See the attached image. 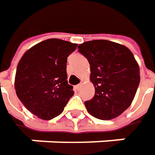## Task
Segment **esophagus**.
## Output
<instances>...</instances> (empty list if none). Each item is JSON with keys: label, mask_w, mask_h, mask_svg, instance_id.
I'll return each instance as SVG.
<instances>
[{"label": "esophagus", "mask_w": 155, "mask_h": 155, "mask_svg": "<svg viewBox=\"0 0 155 155\" xmlns=\"http://www.w3.org/2000/svg\"><path fill=\"white\" fill-rule=\"evenodd\" d=\"M82 87V83H80V84H78V85H77L76 87H75V89L77 90V91H79L80 90V88Z\"/></svg>", "instance_id": "34e87169"}]
</instances>
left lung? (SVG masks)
Segmentation results:
<instances>
[{"label":"left lung","instance_id":"1","mask_svg":"<svg viewBox=\"0 0 155 155\" xmlns=\"http://www.w3.org/2000/svg\"><path fill=\"white\" fill-rule=\"evenodd\" d=\"M90 64L94 96L85 102L94 118L108 120L130 106L140 82L139 66L126 46L108 40H93L78 45Z\"/></svg>","mask_w":155,"mask_h":155}]
</instances>
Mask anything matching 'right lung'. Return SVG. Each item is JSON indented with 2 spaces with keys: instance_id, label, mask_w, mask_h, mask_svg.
<instances>
[{
  "instance_id": "obj_1",
  "label": "right lung",
  "mask_w": 155,
  "mask_h": 155,
  "mask_svg": "<svg viewBox=\"0 0 155 155\" xmlns=\"http://www.w3.org/2000/svg\"><path fill=\"white\" fill-rule=\"evenodd\" d=\"M78 45L52 38L28 50L16 71L15 90L30 112L49 120L60 115L73 96L67 80V58Z\"/></svg>"
}]
</instances>
